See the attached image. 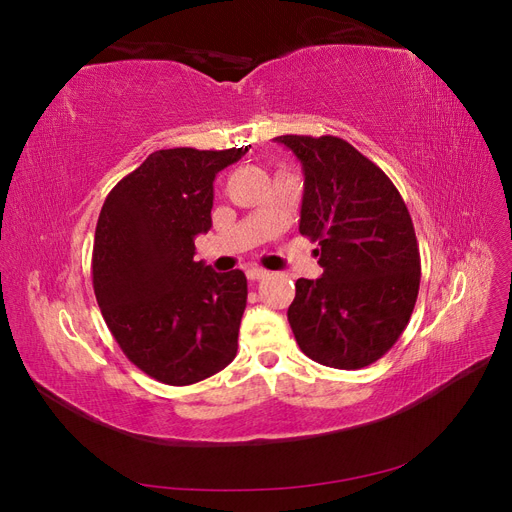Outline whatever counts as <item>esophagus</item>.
Masks as SVG:
<instances>
[{"mask_svg": "<svg viewBox=\"0 0 512 512\" xmlns=\"http://www.w3.org/2000/svg\"><path fill=\"white\" fill-rule=\"evenodd\" d=\"M267 275H269L267 269H250V271H247V280L258 282V280H265Z\"/></svg>", "mask_w": 512, "mask_h": 512, "instance_id": "1", "label": "esophagus"}]
</instances>
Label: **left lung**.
<instances>
[{
  "instance_id": "obj_1",
  "label": "left lung",
  "mask_w": 512,
  "mask_h": 512,
  "mask_svg": "<svg viewBox=\"0 0 512 512\" xmlns=\"http://www.w3.org/2000/svg\"><path fill=\"white\" fill-rule=\"evenodd\" d=\"M305 173L301 235L322 277L297 280L288 322L309 359L361 369L408 327L421 284L412 218L393 181L337 136H277Z\"/></svg>"
}]
</instances>
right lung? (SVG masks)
I'll return each mask as SVG.
<instances>
[{"label":"right lung","instance_id":"obj_1","mask_svg":"<svg viewBox=\"0 0 512 512\" xmlns=\"http://www.w3.org/2000/svg\"><path fill=\"white\" fill-rule=\"evenodd\" d=\"M247 147L160 149L108 192L91 273L108 331L147 376L170 386L205 380L237 354L247 301L243 271L196 262L211 228L213 181Z\"/></svg>","mask_w":512,"mask_h":512}]
</instances>
